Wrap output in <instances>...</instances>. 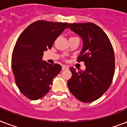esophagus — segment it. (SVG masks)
<instances>
[{
    "mask_svg": "<svg viewBox=\"0 0 127 127\" xmlns=\"http://www.w3.org/2000/svg\"><path fill=\"white\" fill-rule=\"evenodd\" d=\"M68 66L66 65H63L62 66V70H68Z\"/></svg>",
    "mask_w": 127,
    "mask_h": 127,
    "instance_id": "esophagus-1",
    "label": "esophagus"
}]
</instances>
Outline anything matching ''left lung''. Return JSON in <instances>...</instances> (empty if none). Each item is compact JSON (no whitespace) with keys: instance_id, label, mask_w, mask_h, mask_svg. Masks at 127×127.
<instances>
[{"instance_id":"obj_1","label":"left lung","mask_w":127,"mask_h":127,"mask_svg":"<svg viewBox=\"0 0 127 127\" xmlns=\"http://www.w3.org/2000/svg\"><path fill=\"white\" fill-rule=\"evenodd\" d=\"M81 37L83 47L77 62H84L86 70L70 67L72 77L67 82L70 92L84 103L94 101L110 87L115 73L113 48L106 33L94 23H74L68 26Z\"/></svg>"}]
</instances>
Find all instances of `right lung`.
Here are the masks:
<instances>
[{"label":"right lung","instance_id":"add662e5","mask_svg":"<svg viewBox=\"0 0 127 127\" xmlns=\"http://www.w3.org/2000/svg\"><path fill=\"white\" fill-rule=\"evenodd\" d=\"M68 23L38 20L19 36L12 55V69L18 89L32 100L41 98L50 90L53 79L61 70L59 64L43 61L44 51L51 49Z\"/></svg>","mask_w":127,"mask_h":127}]
</instances>
